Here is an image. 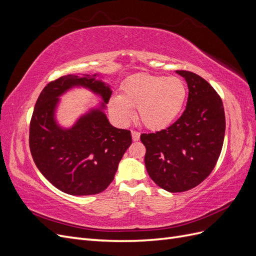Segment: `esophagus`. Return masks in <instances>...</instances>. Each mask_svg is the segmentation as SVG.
I'll return each mask as SVG.
<instances>
[{"label": "esophagus", "instance_id": "obj_1", "mask_svg": "<svg viewBox=\"0 0 256 256\" xmlns=\"http://www.w3.org/2000/svg\"><path fill=\"white\" fill-rule=\"evenodd\" d=\"M131 136H132V140L134 141H138L140 140V132H138L136 130L131 131Z\"/></svg>", "mask_w": 256, "mask_h": 256}]
</instances>
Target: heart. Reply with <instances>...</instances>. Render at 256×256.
Masks as SVG:
<instances>
[{"label": "heart", "mask_w": 256, "mask_h": 256, "mask_svg": "<svg viewBox=\"0 0 256 256\" xmlns=\"http://www.w3.org/2000/svg\"><path fill=\"white\" fill-rule=\"evenodd\" d=\"M187 94L186 83L178 76L136 74L124 82L120 96L111 98L109 108L122 122L131 118V109H136L145 127L161 130L180 116Z\"/></svg>", "instance_id": "b5f03b06"}]
</instances>
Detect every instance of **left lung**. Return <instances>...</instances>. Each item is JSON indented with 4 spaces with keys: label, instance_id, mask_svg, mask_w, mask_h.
Masks as SVG:
<instances>
[{
    "label": "left lung",
    "instance_id": "obj_1",
    "mask_svg": "<svg viewBox=\"0 0 256 256\" xmlns=\"http://www.w3.org/2000/svg\"><path fill=\"white\" fill-rule=\"evenodd\" d=\"M188 84L186 110L171 126L141 134L150 177L168 192L196 187L212 172L222 150L226 114L218 92L202 76L177 70Z\"/></svg>",
    "mask_w": 256,
    "mask_h": 256
}]
</instances>
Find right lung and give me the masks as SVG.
<instances>
[{
	"mask_svg": "<svg viewBox=\"0 0 256 256\" xmlns=\"http://www.w3.org/2000/svg\"><path fill=\"white\" fill-rule=\"evenodd\" d=\"M96 76V74H95ZM74 86H84L102 96L104 102L69 130L54 118L58 96ZM112 90L88 76L68 74L46 85L30 122V150L40 173L67 194L92 196L108 188L132 138L129 130L113 127L102 109Z\"/></svg>",
	"mask_w": 256,
	"mask_h": 256,
	"instance_id": "obj_1",
	"label": "right lung"
}]
</instances>
